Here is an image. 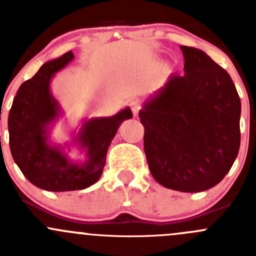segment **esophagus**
Instances as JSON below:
<instances>
[{
    "instance_id": "obj_1",
    "label": "esophagus",
    "mask_w": 256,
    "mask_h": 256,
    "mask_svg": "<svg viewBox=\"0 0 256 256\" xmlns=\"http://www.w3.org/2000/svg\"><path fill=\"white\" fill-rule=\"evenodd\" d=\"M130 109L131 112H132L134 115H138V112H140L141 109V102L138 99H132L130 102Z\"/></svg>"
}]
</instances>
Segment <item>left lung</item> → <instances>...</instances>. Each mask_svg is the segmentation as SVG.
<instances>
[{"mask_svg":"<svg viewBox=\"0 0 256 256\" xmlns=\"http://www.w3.org/2000/svg\"><path fill=\"white\" fill-rule=\"evenodd\" d=\"M184 73L144 104L148 168L164 187L203 192L218 184L240 147V98L230 76L203 50L180 46Z\"/></svg>","mask_w":256,"mask_h":256,"instance_id":"left-lung-1","label":"left lung"}]
</instances>
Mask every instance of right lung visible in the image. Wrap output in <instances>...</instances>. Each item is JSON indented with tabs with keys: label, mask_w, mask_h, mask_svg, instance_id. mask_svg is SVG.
<instances>
[{
	"label": "right lung",
	"mask_w": 256,
	"mask_h": 256,
	"mask_svg": "<svg viewBox=\"0 0 256 256\" xmlns=\"http://www.w3.org/2000/svg\"><path fill=\"white\" fill-rule=\"evenodd\" d=\"M74 59L73 52L47 62L18 89L8 114L10 147L14 162L32 184L50 192L84 190L102 174L106 152L121 124L132 118L130 108L110 118L82 124L76 141L86 151V160L76 164L58 146L48 144V125L58 118L60 108L52 96L50 79Z\"/></svg>",
	"instance_id": "add662e5"
}]
</instances>
